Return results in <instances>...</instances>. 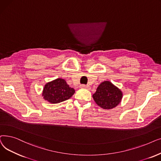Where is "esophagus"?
I'll return each instance as SVG.
<instances>
[{
  "label": "esophagus",
  "mask_w": 161,
  "mask_h": 161,
  "mask_svg": "<svg viewBox=\"0 0 161 161\" xmlns=\"http://www.w3.org/2000/svg\"><path fill=\"white\" fill-rule=\"evenodd\" d=\"M80 88H85V89H87V90H90L91 88V87L88 85H80Z\"/></svg>",
  "instance_id": "1"
}]
</instances>
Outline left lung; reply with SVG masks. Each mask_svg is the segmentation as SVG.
Here are the masks:
<instances>
[{
    "instance_id": "8db88e82",
    "label": "left lung",
    "mask_w": 161,
    "mask_h": 161,
    "mask_svg": "<svg viewBox=\"0 0 161 161\" xmlns=\"http://www.w3.org/2000/svg\"><path fill=\"white\" fill-rule=\"evenodd\" d=\"M92 97L100 108L110 109L119 104L122 97V93L111 82L104 81L99 85Z\"/></svg>"
}]
</instances>
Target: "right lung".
Segmentation results:
<instances>
[{
	"label": "right lung",
	"instance_id": "obj_1",
	"mask_svg": "<svg viewBox=\"0 0 161 161\" xmlns=\"http://www.w3.org/2000/svg\"><path fill=\"white\" fill-rule=\"evenodd\" d=\"M75 92L62 79H57L44 86L42 96L51 103H58L69 99Z\"/></svg>",
	"mask_w": 161,
	"mask_h": 161
}]
</instances>
